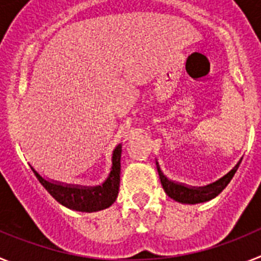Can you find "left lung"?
Wrapping results in <instances>:
<instances>
[{"instance_id": "left-lung-1", "label": "left lung", "mask_w": 261, "mask_h": 261, "mask_svg": "<svg viewBox=\"0 0 261 261\" xmlns=\"http://www.w3.org/2000/svg\"><path fill=\"white\" fill-rule=\"evenodd\" d=\"M241 162L242 159L234 166V168H232L231 171L227 172L225 176H222L221 179L216 180L214 183H211L208 184V186L204 187H190L186 186V184L183 183H177V181L170 180V179L163 174L161 167H159L158 161L155 162V165L163 190L167 193L168 197H171L172 200H175V201L177 202H181V204H200V202H205L214 199L216 196H218L223 190H225L226 186L230 183V180H231L234 174L237 172V170H238Z\"/></svg>"}]
</instances>
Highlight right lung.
<instances>
[{
  "label": "right lung",
  "mask_w": 261,
  "mask_h": 261,
  "mask_svg": "<svg viewBox=\"0 0 261 261\" xmlns=\"http://www.w3.org/2000/svg\"><path fill=\"white\" fill-rule=\"evenodd\" d=\"M120 158H121V144L117 145L112 151V166L107 179L100 186L95 187L78 186V184L75 186V184L49 180L41 176L31 165L30 167L41 186L44 187L57 202L71 211L93 213L110 208L116 201L120 187Z\"/></svg>",
  "instance_id": "obj_1"
}]
</instances>
